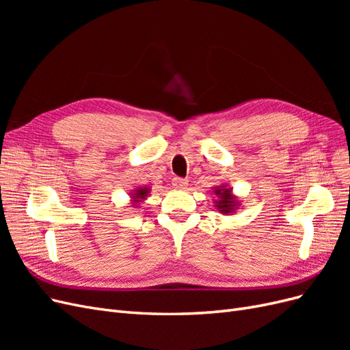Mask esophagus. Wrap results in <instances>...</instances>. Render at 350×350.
Returning <instances> with one entry per match:
<instances>
[{
  "mask_svg": "<svg viewBox=\"0 0 350 350\" xmlns=\"http://www.w3.org/2000/svg\"><path fill=\"white\" fill-rule=\"evenodd\" d=\"M172 185L176 189H185L187 185H188V181H187V179H184V178H178L176 176V178L172 179Z\"/></svg>",
  "mask_w": 350,
  "mask_h": 350,
  "instance_id": "1",
  "label": "esophagus"
}]
</instances>
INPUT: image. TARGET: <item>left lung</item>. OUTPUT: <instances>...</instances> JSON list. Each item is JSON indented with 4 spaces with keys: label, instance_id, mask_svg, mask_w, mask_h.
<instances>
[{
    "label": "left lung",
    "instance_id": "obj_1",
    "mask_svg": "<svg viewBox=\"0 0 350 350\" xmlns=\"http://www.w3.org/2000/svg\"><path fill=\"white\" fill-rule=\"evenodd\" d=\"M215 207L219 210L221 215H232L239 208L241 200L234 194V189H232L228 184H220L215 188Z\"/></svg>",
    "mask_w": 350,
    "mask_h": 350
}]
</instances>
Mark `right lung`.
<instances>
[{
  "mask_svg": "<svg viewBox=\"0 0 350 350\" xmlns=\"http://www.w3.org/2000/svg\"><path fill=\"white\" fill-rule=\"evenodd\" d=\"M152 191L150 187H139V188H134L133 191L130 193V203L133 207H139L140 203L149 197Z\"/></svg>",
  "mask_w": 350,
  "mask_h": 350,
  "instance_id": "1",
  "label": "right lung"
}]
</instances>
